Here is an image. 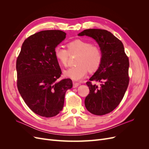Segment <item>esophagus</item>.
<instances>
[{"mask_svg":"<svg viewBox=\"0 0 149 149\" xmlns=\"http://www.w3.org/2000/svg\"><path fill=\"white\" fill-rule=\"evenodd\" d=\"M79 85V84L78 83H76V82H73V88H77L78 86Z\"/></svg>","mask_w":149,"mask_h":149,"instance_id":"esophagus-1","label":"esophagus"}]
</instances>
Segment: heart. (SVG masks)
Masks as SVG:
<instances>
[{
	"label": "heart",
	"instance_id": "obj_1",
	"mask_svg": "<svg viewBox=\"0 0 149 149\" xmlns=\"http://www.w3.org/2000/svg\"><path fill=\"white\" fill-rule=\"evenodd\" d=\"M67 47L68 51L62 47H57L54 50V55L56 60L64 67L68 66L69 52L79 53L76 59V64L78 65L65 71V74L67 77L74 81H79L86 76L89 70L94 72L100 66L102 55L99 47L80 39L69 42L67 44Z\"/></svg>",
	"mask_w": 149,
	"mask_h": 149
}]
</instances>
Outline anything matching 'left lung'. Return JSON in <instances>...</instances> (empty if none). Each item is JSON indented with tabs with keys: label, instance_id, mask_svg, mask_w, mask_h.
Returning a JSON list of instances; mask_svg holds the SVG:
<instances>
[{
	"label": "left lung",
	"instance_id": "left-lung-1",
	"mask_svg": "<svg viewBox=\"0 0 149 149\" xmlns=\"http://www.w3.org/2000/svg\"><path fill=\"white\" fill-rule=\"evenodd\" d=\"M88 36L98 43L102 52L100 66L86 84L89 93L84 104L91 113L102 116L109 113L118 106L127 89L129 61L123 43L110 31L102 29H87L78 36ZM92 80L102 83L98 87Z\"/></svg>",
	"mask_w": 149,
	"mask_h": 149
}]
</instances>
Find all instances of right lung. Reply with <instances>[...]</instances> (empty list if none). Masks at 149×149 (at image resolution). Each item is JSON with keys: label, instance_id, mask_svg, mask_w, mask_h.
<instances>
[{"label": "right lung", "instance_id": "right-lung-1", "mask_svg": "<svg viewBox=\"0 0 149 149\" xmlns=\"http://www.w3.org/2000/svg\"><path fill=\"white\" fill-rule=\"evenodd\" d=\"M66 35L63 31L51 30L31 35L22 44L17 59L19 93L31 111L45 118L60 113L65 93L73 86L70 78L58 80L61 70L54 55Z\"/></svg>", "mask_w": 149, "mask_h": 149}]
</instances>
